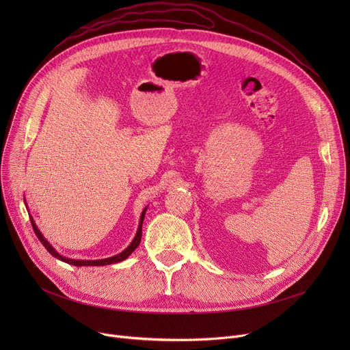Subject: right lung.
<instances>
[{
    "label": "right lung",
    "instance_id": "1",
    "mask_svg": "<svg viewBox=\"0 0 350 350\" xmlns=\"http://www.w3.org/2000/svg\"><path fill=\"white\" fill-rule=\"evenodd\" d=\"M146 210L147 207L143 210L142 215H140V221H139V228H137V232L133 238V241L131 243V245H129L124 251H122L120 254L118 255H113L110 256V258H105V260H92V261H88V260H70V258H66V256H62L61 254H58L57 251H55V248L45 240V237L41 234V231L38 230V227H36V224L33 223L32 217H29L31 219V224H32V228H33V232L35 235L38 237V240L42 243V245L46 248V251L53 255L55 258H58L66 264H70V265H75V267H99V265H110V264H116V262H120V261H124L129 255H131L140 244V240H142V226H143V219H144V214H146Z\"/></svg>",
    "mask_w": 350,
    "mask_h": 350
}]
</instances>
